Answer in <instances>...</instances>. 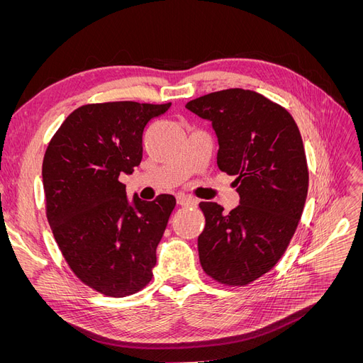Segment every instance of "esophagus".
Masks as SVG:
<instances>
[{
  "label": "esophagus",
  "instance_id": "obj_1",
  "mask_svg": "<svg viewBox=\"0 0 363 363\" xmlns=\"http://www.w3.org/2000/svg\"><path fill=\"white\" fill-rule=\"evenodd\" d=\"M177 203L183 207H192V206H196V200L192 199V196L189 195H177Z\"/></svg>",
  "mask_w": 363,
  "mask_h": 363
}]
</instances>
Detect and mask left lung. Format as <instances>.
<instances>
[{"instance_id": "8db88e82", "label": "left lung", "mask_w": 363, "mask_h": 363, "mask_svg": "<svg viewBox=\"0 0 363 363\" xmlns=\"http://www.w3.org/2000/svg\"><path fill=\"white\" fill-rule=\"evenodd\" d=\"M212 121L218 168L236 175L240 204L224 213L200 203L203 271L225 286H247L271 271L286 251L304 208L309 169L292 115L255 91L225 89L186 104Z\"/></svg>"}]
</instances>
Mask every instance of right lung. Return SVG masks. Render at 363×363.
Returning <instances> with one entry per match:
<instances>
[{"label": "right lung", "instance_id": "add662e5", "mask_svg": "<svg viewBox=\"0 0 363 363\" xmlns=\"http://www.w3.org/2000/svg\"><path fill=\"white\" fill-rule=\"evenodd\" d=\"M171 103L84 104L63 121L42 163L45 212L68 267L86 286L107 296L144 289L156 248L175 207L172 195L127 200L119 175L142 160L148 121Z\"/></svg>", "mask_w": 363, "mask_h": 363}]
</instances>
